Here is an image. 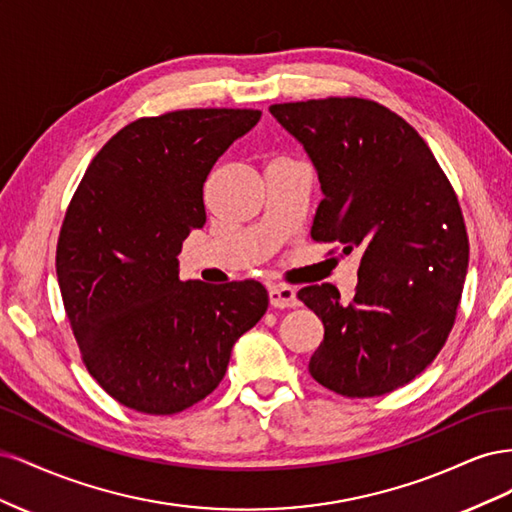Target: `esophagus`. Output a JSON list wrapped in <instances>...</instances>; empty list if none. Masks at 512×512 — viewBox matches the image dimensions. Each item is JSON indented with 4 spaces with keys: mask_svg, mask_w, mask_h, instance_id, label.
Masks as SVG:
<instances>
[{
    "mask_svg": "<svg viewBox=\"0 0 512 512\" xmlns=\"http://www.w3.org/2000/svg\"><path fill=\"white\" fill-rule=\"evenodd\" d=\"M269 303L277 309H288V307H297L299 299H297V292L292 288L269 286Z\"/></svg>",
    "mask_w": 512,
    "mask_h": 512,
    "instance_id": "obj_1",
    "label": "esophagus"
}]
</instances>
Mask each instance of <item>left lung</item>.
<instances>
[{
    "label": "left lung",
    "instance_id": "obj_1",
    "mask_svg": "<svg viewBox=\"0 0 512 512\" xmlns=\"http://www.w3.org/2000/svg\"><path fill=\"white\" fill-rule=\"evenodd\" d=\"M303 143L324 198L312 239L361 252L350 303L331 284L297 297L324 324L309 374L337 395L378 397L414 380L451 333L468 232L451 181L406 119L365 98L271 104Z\"/></svg>",
    "mask_w": 512,
    "mask_h": 512
}]
</instances>
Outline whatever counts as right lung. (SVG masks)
<instances>
[{
	"instance_id": "obj_1",
	"label": "right lung",
	"mask_w": 512,
	"mask_h": 512,
	"mask_svg": "<svg viewBox=\"0 0 512 512\" xmlns=\"http://www.w3.org/2000/svg\"><path fill=\"white\" fill-rule=\"evenodd\" d=\"M256 108H183L121 128L91 160L57 241V280L81 359L121 406L177 414L226 374L265 316L260 282H181L183 241L207 222L203 185Z\"/></svg>"
}]
</instances>
